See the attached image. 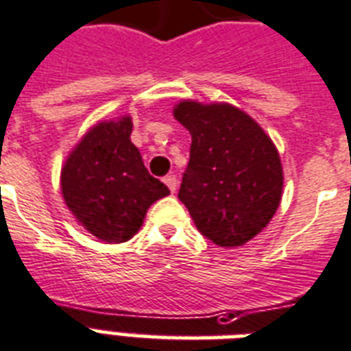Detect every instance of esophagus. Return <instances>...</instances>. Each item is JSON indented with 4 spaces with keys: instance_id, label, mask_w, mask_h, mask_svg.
<instances>
[{
    "instance_id": "34e87169",
    "label": "esophagus",
    "mask_w": 351,
    "mask_h": 351,
    "mask_svg": "<svg viewBox=\"0 0 351 351\" xmlns=\"http://www.w3.org/2000/svg\"><path fill=\"white\" fill-rule=\"evenodd\" d=\"M162 181H165V184H167L168 189H170V192H176V190H178V178H176V176H167V178L162 179Z\"/></svg>"
}]
</instances>
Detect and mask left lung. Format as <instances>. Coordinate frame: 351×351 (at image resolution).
I'll list each match as a JSON object with an SVG mask.
<instances>
[{
    "mask_svg": "<svg viewBox=\"0 0 351 351\" xmlns=\"http://www.w3.org/2000/svg\"><path fill=\"white\" fill-rule=\"evenodd\" d=\"M173 117L192 135L178 197L205 238L221 247L243 245L280 205L284 173L273 141L230 104L184 100Z\"/></svg>",
    "mask_w": 351,
    "mask_h": 351,
    "instance_id": "8db88e82",
    "label": "left lung"
}]
</instances>
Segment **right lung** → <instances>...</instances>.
Returning a JSON list of instances; mask_svg holds the SVG:
<instances>
[{"label":"right lung","mask_w":351,"mask_h":351,"mask_svg":"<svg viewBox=\"0 0 351 351\" xmlns=\"http://www.w3.org/2000/svg\"><path fill=\"white\" fill-rule=\"evenodd\" d=\"M130 135V117L99 122L62 168V194L69 210L108 243L130 240L152 203L170 194L167 184L146 170Z\"/></svg>","instance_id":"obj_1"}]
</instances>
